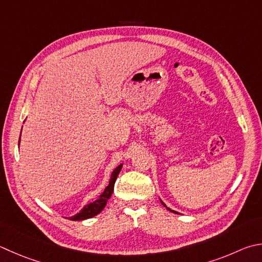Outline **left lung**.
Here are the masks:
<instances>
[{
	"label": "left lung",
	"mask_w": 262,
	"mask_h": 262,
	"mask_svg": "<svg viewBox=\"0 0 262 262\" xmlns=\"http://www.w3.org/2000/svg\"><path fill=\"white\" fill-rule=\"evenodd\" d=\"M160 202H161V199H160ZM161 204H163V205H164V206H165L166 208H167V210H168V211H170V212H173V213H177V214H179V213H178L177 211H173V210H170V208H169V207H167V206H166V205H165V204H164L163 202H161Z\"/></svg>",
	"instance_id": "left-lung-1"
}]
</instances>
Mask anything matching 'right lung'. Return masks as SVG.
<instances>
[{
    "label": "right lung",
    "instance_id": "1",
    "mask_svg": "<svg viewBox=\"0 0 262 262\" xmlns=\"http://www.w3.org/2000/svg\"><path fill=\"white\" fill-rule=\"evenodd\" d=\"M19 142H20V139H19ZM121 167H122V164L119 165L118 167L113 170L111 174L110 182H108V185L105 188V190H104V191L101 193L99 198L96 199V201L93 203L87 204V205H85L78 214H75L74 216H71L70 220H72V221L85 220V219H90L95 215H97L98 213H101L103 211V208L105 207L106 203H107V199L111 197V194L113 192V188H115L116 180H117V177L119 175V173H120Z\"/></svg>",
    "mask_w": 262,
    "mask_h": 262
}]
</instances>
